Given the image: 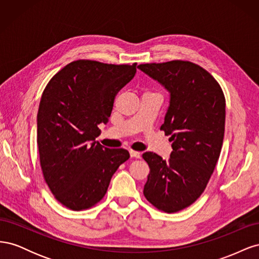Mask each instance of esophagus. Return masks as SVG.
<instances>
[{
	"label": "esophagus",
	"instance_id": "esophagus-1",
	"mask_svg": "<svg viewBox=\"0 0 259 259\" xmlns=\"http://www.w3.org/2000/svg\"><path fill=\"white\" fill-rule=\"evenodd\" d=\"M130 154H131V156L132 158H136V159H139L140 156H142V153L140 152H138V151H135V150H130Z\"/></svg>",
	"mask_w": 259,
	"mask_h": 259
}]
</instances>
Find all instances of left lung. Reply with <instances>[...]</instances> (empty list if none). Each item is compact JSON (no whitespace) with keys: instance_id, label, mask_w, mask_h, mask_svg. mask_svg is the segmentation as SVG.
I'll list each match as a JSON object with an SVG mask.
<instances>
[{"instance_id":"1","label":"left lung","mask_w":259,"mask_h":259,"mask_svg":"<svg viewBox=\"0 0 259 259\" xmlns=\"http://www.w3.org/2000/svg\"><path fill=\"white\" fill-rule=\"evenodd\" d=\"M138 68L170 93L160 130L173 143L167 161L153 152L143 154L150 168L144 195L158 209L176 213L201 197L213 174L225 134V95L214 76L191 61Z\"/></svg>"}]
</instances>
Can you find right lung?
<instances>
[{
    "label": "right lung",
    "mask_w": 259,
    "mask_h": 259,
    "mask_svg": "<svg viewBox=\"0 0 259 259\" xmlns=\"http://www.w3.org/2000/svg\"><path fill=\"white\" fill-rule=\"evenodd\" d=\"M136 73L133 65L89 59L70 62L46 85L37 112V147L45 183L55 199L72 210L95 206L111 177L130 159L125 149L95 142L114 98Z\"/></svg>",
    "instance_id": "right-lung-1"
}]
</instances>
